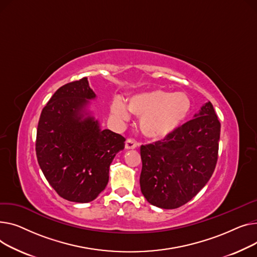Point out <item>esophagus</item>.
I'll use <instances>...</instances> for the list:
<instances>
[{"label": "esophagus", "instance_id": "34e87169", "mask_svg": "<svg viewBox=\"0 0 257 257\" xmlns=\"http://www.w3.org/2000/svg\"><path fill=\"white\" fill-rule=\"evenodd\" d=\"M138 146V143L136 142L134 139H127L125 141V148L126 149H134Z\"/></svg>", "mask_w": 257, "mask_h": 257}]
</instances>
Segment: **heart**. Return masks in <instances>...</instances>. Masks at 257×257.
<instances>
[{
	"label": "heart",
	"mask_w": 257,
	"mask_h": 257,
	"mask_svg": "<svg viewBox=\"0 0 257 257\" xmlns=\"http://www.w3.org/2000/svg\"><path fill=\"white\" fill-rule=\"evenodd\" d=\"M127 107L141 118L140 127L146 137L158 140L171 134L184 121L191 110V100L183 92L155 90L133 96ZM128 110L121 100H114L112 113L120 121L130 119Z\"/></svg>",
	"instance_id": "obj_1"
}]
</instances>
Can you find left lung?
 Returning a JSON list of instances; mask_svg holds the SVG:
<instances>
[{
    "label": "left lung",
    "instance_id": "8db88e82",
    "mask_svg": "<svg viewBox=\"0 0 257 257\" xmlns=\"http://www.w3.org/2000/svg\"><path fill=\"white\" fill-rule=\"evenodd\" d=\"M220 130L208 101L163 140L141 146L140 187L150 204L177 208L197 195L216 168Z\"/></svg>",
    "mask_w": 257,
    "mask_h": 257
}]
</instances>
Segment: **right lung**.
<instances>
[{
  "instance_id": "1",
  "label": "right lung",
  "mask_w": 257,
  "mask_h": 257,
  "mask_svg": "<svg viewBox=\"0 0 257 257\" xmlns=\"http://www.w3.org/2000/svg\"><path fill=\"white\" fill-rule=\"evenodd\" d=\"M95 93L87 78L60 87L42 109L36 156L45 178L62 198L94 200L109 182V168L125 139L99 123L87 111Z\"/></svg>"
}]
</instances>
